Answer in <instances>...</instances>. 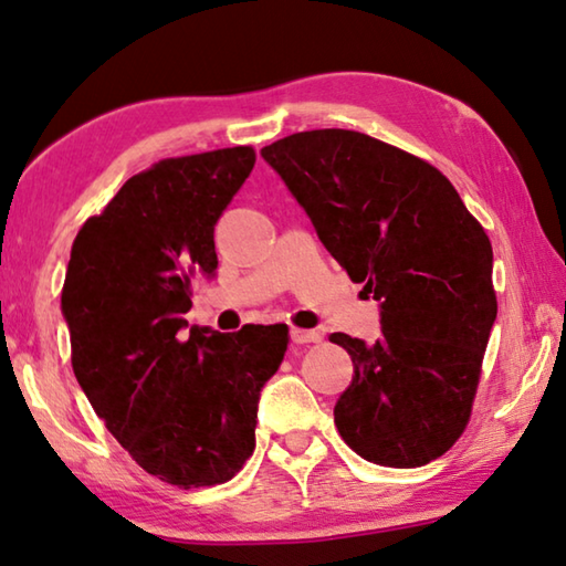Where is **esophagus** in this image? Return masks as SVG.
<instances>
[{
    "instance_id": "esophagus-1",
    "label": "esophagus",
    "mask_w": 566,
    "mask_h": 566,
    "mask_svg": "<svg viewBox=\"0 0 566 566\" xmlns=\"http://www.w3.org/2000/svg\"><path fill=\"white\" fill-rule=\"evenodd\" d=\"M322 334L314 332V329H292V342L294 344H312V342H319Z\"/></svg>"
}]
</instances>
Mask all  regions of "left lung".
I'll use <instances>...</instances> for the list:
<instances>
[{"label":"left lung","mask_w":566,"mask_h":566,"mask_svg":"<svg viewBox=\"0 0 566 566\" xmlns=\"http://www.w3.org/2000/svg\"><path fill=\"white\" fill-rule=\"evenodd\" d=\"M262 157L280 171L354 282L381 302V339L349 334L354 379L334 424L381 467L442 457L469 424L496 319L492 242L442 171L352 129L276 139Z\"/></svg>","instance_id":"obj_1"}]
</instances>
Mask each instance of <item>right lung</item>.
Here are the masks:
<instances>
[{
	"label": "right lung",
	"instance_id": "obj_1",
	"mask_svg": "<svg viewBox=\"0 0 566 566\" xmlns=\"http://www.w3.org/2000/svg\"><path fill=\"white\" fill-rule=\"evenodd\" d=\"M254 161L252 147L157 161L82 224L66 266L76 381L134 462L179 490L224 484L252 457L256 401L290 344L286 324L181 332Z\"/></svg>",
	"mask_w": 566,
	"mask_h": 566
}]
</instances>
